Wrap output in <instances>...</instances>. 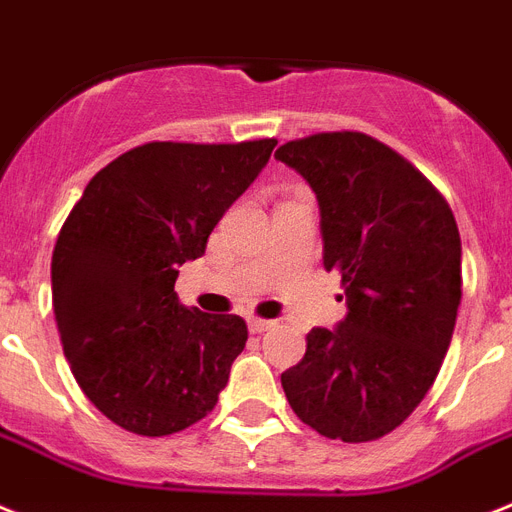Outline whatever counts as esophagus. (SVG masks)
I'll return each instance as SVG.
<instances>
[{"instance_id": "esophagus-1", "label": "esophagus", "mask_w": 512, "mask_h": 512, "mask_svg": "<svg viewBox=\"0 0 512 512\" xmlns=\"http://www.w3.org/2000/svg\"><path fill=\"white\" fill-rule=\"evenodd\" d=\"M274 322L272 319H261V316H251L248 319V329H251L253 335H261V332H266V329H272Z\"/></svg>"}]
</instances>
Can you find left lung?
<instances>
[{"label": "left lung", "mask_w": 512, "mask_h": 512, "mask_svg": "<svg viewBox=\"0 0 512 512\" xmlns=\"http://www.w3.org/2000/svg\"><path fill=\"white\" fill-rule=\"evenodd\" d=\"M274 156L314 188L324 269L348 295L345 322L308 332L282 390L324 437L371 442L416 411L453 340L463 295L453 209L405 156L358 130L295 138Z\"/></svg>", "instance_id": "1"}]
</instances>
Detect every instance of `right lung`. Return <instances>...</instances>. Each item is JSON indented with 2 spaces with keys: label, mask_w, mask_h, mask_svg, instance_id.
Listing matches in <instances>:
<instances>
[{
  "label": "right lung",
  "mask_w": 512,
  "mask_h": 512,
  "mask_svg": "<svg viewBox=\"0 0 512 512\" xmlns=\"http://www.w3.org/2000/svg\"><path fill=\"white\" fill-rule=\"evenodd\" d=\"M277 146L151 141L88 180L52 253V306L75 382L112 424L164 437L214 411L248 327L180 306L177 266L204 256Z\"/></svg>",
  "instance_id": "right-lung-1"
}]
</instances>
